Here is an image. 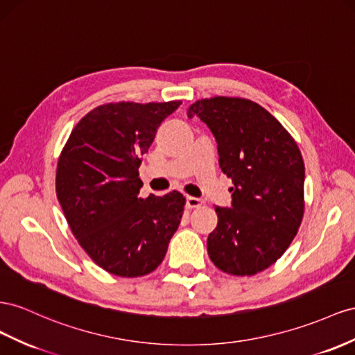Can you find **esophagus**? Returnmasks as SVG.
I'll return each instance as SVG.
<instances>
[{
	"label": "esophagus",
	"instance_id": "obj_1",
	"mask_svg": "<svg viewBox=\"0 0 355 355\" xmlns=\"http://www.w3.org/2000/svg\"><path fill=\"white\" fill-rule=\"evenodd\" d=\"M203 205V200L197 197H187V207L188 209H196Z\"/></svg>",
	"mask_w": 355,
	"mask_h": 355
}]
</instances>
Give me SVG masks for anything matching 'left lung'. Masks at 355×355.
<instances>
[{"label": "left lung", "mask_w": 355, "mask_h": 355, "mask_svg": "<svg viewBox=\"0 0 355 355\" xmlns=\"http://www.w3.org/2000/svg\"><path fill=\"white\" fill-rule=\"evenodd\" d=\"M214 132L219 167L233 180L232 207H215L210 260L228 275L252 276L281 258L304 212V162L291 134L260 104L214 97L191 104Z\"/></svg>", "instance_id": "left-lung-1"}]
</instances>
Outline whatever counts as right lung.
Returning a JSON list of instances; mask_svg holds the SVG:
<instances>
[{"mask_svg":"<svg viewBox=\"0 0 355 355\" xmlns=\"http://www.w3.org/2000/svg\"><path fill=\"white\" fill-rule=\"evenodd\" d=\"M180 104H103L78 122L61 150L56 197L67 223L91 260L112 275L154 272L180 224L185 197L178 191L139 196L141 155Z\"/></svg>","mask_w":355,"mask_h":355,"instance_id":"right-lung-1","label":"right lung"}]
</instances>
